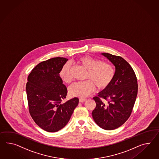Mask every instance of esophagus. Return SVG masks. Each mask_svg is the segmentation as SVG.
<instances>
[{
    "label": "esophagus",
    "mask_w": 159,
    "mask_h": 159,
    "mask_svg": "<svg viewBox=\"0 0 159 159\" xmlns=\"http://www.w3.org/2000/svg\"><path fill=\"white\" fill-rule=\"evenodd\" d=\"M85 98H80V100H79L80 102H85Z\"/></svg>",
    "instance_id": "esophagus-1"
}]
</instances>
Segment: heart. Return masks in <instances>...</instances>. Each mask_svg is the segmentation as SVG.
Returning a JSON list of instances; mask_svg holds the SVG:
<instances>
[{
	"mask_svg": "<svg viewBox=\"0 0 159 159\" xmlns=\"http://www.w3.org/2000/svg\"><path fill=\"white\" fill-rule=\"evenodd\" d=\"M78 62L88 70L86 78L90 81L77 82L71 86L69 93L73 97L84 98L93 92L94 85L98 89H108L114 81L115 71L112 66L89 56L78 59ZM60 76L66 83L73 80L69 63H66L60 71Z\"/></svg>",
	"mask_w": 159,
	"mask_h": 159,
	"instance_id": "heart-1",
	"label": "heart"
}]
</instances>
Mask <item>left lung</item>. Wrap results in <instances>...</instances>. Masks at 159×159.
I'll return each instance as SVG.
<instances>
[{"label":"left lung","instance_id":"1","mask_svg":"<svg viewBox=\"0 0 159 159\" xmlns=\"http://www.w3.org/2000/svg\"><path fill=\"white\" fill-rule=\"evenodd\" d=\"M102 55L115 66V75L110 87L94 97L96 106L92 111V117L98 126L111 130L122 126L130 117L137 95L138 84L134 70L123 57L108 53Z\"/></svg>","mask_w":159,"mask_h":159}]
</instances>
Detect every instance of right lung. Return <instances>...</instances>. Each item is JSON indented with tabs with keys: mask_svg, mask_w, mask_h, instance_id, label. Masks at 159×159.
<instances>
[{
	"mask_svg": "<svg viewBox=\"0 0 159 159\" xmlns=\"http://www.w3.org/2000/svg\"><path fill=\"white\" fill-rule=\"evenodd\" d=\"M67 61L57 57L42 61L28 77L26 92L29 113L34 122L48 132H56L65 126L78 104L77 98L61 102L67 90L60 71Z\"/></svg>",
	"mask_w": 159,
	"mask_h": 159,
	"instance_id": "1",
	"label": "right lung"
}]
</instances>
